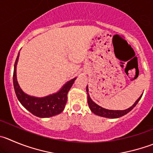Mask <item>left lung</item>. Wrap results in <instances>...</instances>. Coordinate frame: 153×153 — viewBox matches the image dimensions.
<instances>
[{"mask_svg": "<svg viewBox=\"0 0 153 153\" xmlns=\"http://www.w3.org/2000/svg\"><path fill=\"white\" fill-rule=\"evenodd\" d=\"M86 91H87V94H88V107H89L90 110H91L92 113H94L95 115H97V116H103V117H106V118H111V119H116V118H119L121 117V116H124V115L127 114L128 113L131 111L135 106L137 105V104L138 103V101L140 100L141 97L143 94H141L140 96V97L135 101L134 104L131 106L129 108L126 109V110H107V109L103 108V107H100L99 105H97V104L94 102L91 99V97H90L89 94H88V85L86 87Z\"/></svg>", "mask_w": 153, "mask_h": 153, "instance_id": "obj_1", "label": "left lung"}]
</instances>
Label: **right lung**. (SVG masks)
I'll return each mask as SVG.
<instances>
[{"label": "right lung", "mask_w": 153, "mask_h": 153, "mask_svg": "<svg viewBox=\"0 0 153 153\" xmlns=\"http://www.w3.org/2000/svg\"><path fill=\"white\" fill-rule=\"evenodd\" d=\"M19 57V52L14 65L13 86L17 98L22 105L33 115L40 118L51 117L62 113L66 105L68 91L76 77L66 82L63 87L55 94H49L43 97L30 96L25 94L22 90L17 81L16 65L18 63Z\"/></svg>", "instance_id": "add662e5"}]
</instances>
